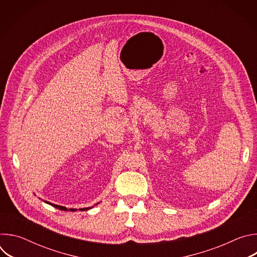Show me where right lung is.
<instances>
[{
    "label": "right lung",
    "instance_id": "1",
    "mask_svg": "<svg viewBox=\"0 0 257 257\" xmlns=\"http://www.w3.org/2000/svg\"><path fill=\"white\" fill-rule=\"evenodd\" d=\"M45 202H47V201H45ZM47 203H49V204H51V205L55 206V207H56V208H58V209H61V210H67V208H66L65 206H60V205H56V204H53V203H50V202H47ZM89 208H91V207H86V208H80V210H87V209H89ZM70 210H71V211H74V210H76V209H73V208H70Z\"/></svg>",
    "mask_w": 257,
    "mask_h": 257
}]
</instances>
